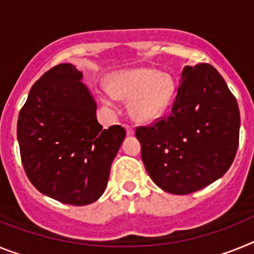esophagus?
Segmentation results:
<instances>
[{
    "label": "esophagus",
    "instance_id": "obj_1",
    "mask_svg": "<svg viewBox=\"0 0 254 254\" xmlns=\"http://www.w3.org/2000/svg\"><path fill=\"white\" fill-rule=\"evenodd\" d=\"M125 128H126V133H127V136H132V134L134 133L133 128H132L131 126H128V125H125Z\"/></svg>",
    "mask_w": 254,
    "mask_h": 254
}]
</instances>
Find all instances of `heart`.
<instances>
[{"label":"heart","instance_id":"1","mask_svg":"<svg viewBox=\"0 0 254 254\" xmlns=\"http://www.w3.org/2000/svg\"><path fill=\"white\" fill-rule=\"evenodd\" d=\"M113 95L128 100L131 117L138 122H150L165 113L176 93L172 76L155 68H133L116 72L109 77ZM111 95L103 100L111 103Z\"/></svg>","mask_w":254,"mask_h":254}]
</instances>
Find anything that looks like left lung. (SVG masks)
Segmentation results:
<instances>
[{"instance_id": "obj_1", "label": "left lung", "mask_w": 254, "mask_h": 254, "mask_svg": "<svg viewBox=\"0 0 254 254\" xmlns=\"http://www.w3.org/2000/svg\"><path fill=\"white\" fill-rule=\"evenodd\" d=\"M241 116L237 99L208 64L186 66L169 114L136 128L143 165L155 185L173 194L202 190L235 158Z\"/></svg>"}]
</instances>
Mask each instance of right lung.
Segmentation results:
<instances>
[{
  "label": "right lung",
  "mask_w": 254,
  "mask_h": 254,
  "mask_svg": "<svg viewBox=\"0 0 254 254\" xmlns=\"http://www.w3.org/2000/svg\"><path fill=\"white\" fill-rule=\"evenodd\" d=\"M82 72L61 64L31 86L17 120L22 167L40 193L84 206L104 193L111 165L126 137L96 120V103Z\"/></svg>",
  "instance_id": "obj_1"
}]
</instances>
